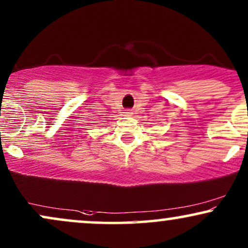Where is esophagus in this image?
Returning <instances> with one entry per match:
<instances>
[{"label": "esophagus", "mask_w": 248, "mask_h": 248, "mask_svg": "<svg viewBox=\"0 0 248 248\" xmlns=\"http://www.w3.org/2000/svg\"><path fill=\"white\" fill-rule=\"evenodd\" d=\"M124 114H126V115H132L133 112H132V110H127V112H124Z\"/></svg>", "instance_id": "34e87169"}]
</instances>
